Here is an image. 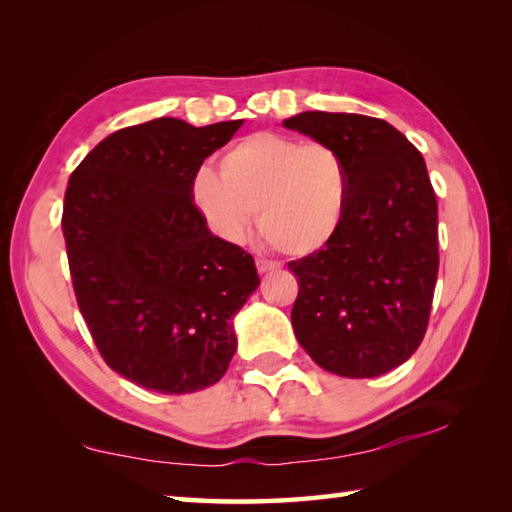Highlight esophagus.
<instances>
[{"mask_svg": "<svg viewBox=\"0 0 512 512\" xmlns=\"http://www.w3.org/2000/svg\"><path fill=\"white\" fill-rule=\"evenodd\" d=\"M257 270H259V273H262V275L273 273V270H277V264L266 262V259H257Z\"/></svg>", "mask_w": 512, "mask_h": 512, "instance_id": "obj_1", "label": "esophagus"}]
</instances>
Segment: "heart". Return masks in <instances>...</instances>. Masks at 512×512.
I'll list each match as a JSON object with an SVG mask.
<instances>
[{
  "mask_svg": "<svg viewBox=\"0 0 512 512\" xmlns=\"http://www.w3.org/2000/svg\"><path fill=\"white\" fill-rule=\"evenodd\" d=\"M189 193L206 226L226 242H246L257 215L270 244L284 255L306 257L341 231L350 169L341 151L321 140L257 132L224 151L220 173L195 171Z\"/></svg>",
  "mask_w": 512,
  "mask_h": 512,
  "instance_id": "heart-1",
  "label": "heart"
}]
</instances>
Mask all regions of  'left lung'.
<instances>
[{"label": "left lung", "instance_id": "1", "mask_svg": "<svg viewBox=\"0 0 512 512\" xmlns=\"http://www.w3.org/2000/svg\"><path fill=\"white\" fill-rule=\"evenodd\" d=\"M284 127L336 147L350 169L341 231L288 264L299 279L297 341L325 372L383 376L418 350L436 290L438 204L427 165L380 118L301 112Z\"/></svg>", "mask_w": 512, "mask_h": 512}]
</instances>
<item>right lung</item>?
Wrapping results in <instances>:
<instances>
[{"mask_svg": "<svg viewBox=\"0 0 512 512\" xmlns=\"http://www.w3.org/2000/svg\"><path fill=\"white\" fill-rule=\"evenodd\" d=\"M242 123L162 116L118 129L65 191V248L92 339L116 374L158 394H193L224 376L235 314L259 286L253 257L215 237L189 193Z\"/></svg>", "mask_w": 512, "mask_h": 512, "instance_id": "right-lung-1", "label": "right lung"}]
</instances>
